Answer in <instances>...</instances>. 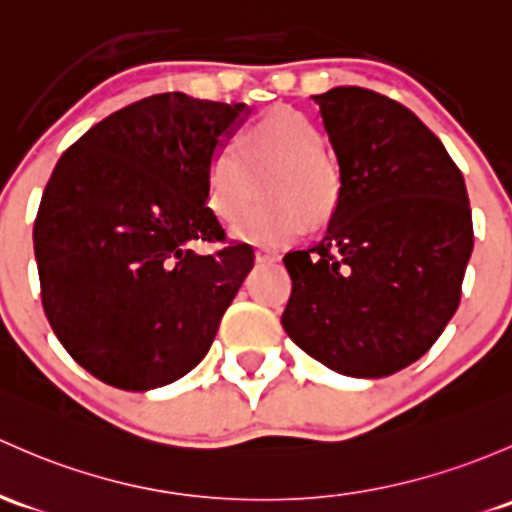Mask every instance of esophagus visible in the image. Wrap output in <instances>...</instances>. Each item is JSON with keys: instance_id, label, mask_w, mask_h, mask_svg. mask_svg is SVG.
<instances>
[{"instance_id": "34e87169", "label": "esophagus", "mask_w": 512, "mask_h": 512, "mask_svg": "<svg viewBox=\"0 0 512 512\" xmlns=\"http://www.w3.org/2000/svg\"><path fill=\"white\" fill-rule=\"evenodd\" d=\"M255 260L257 262H267V265H274V262L282 260V255H279V252H270V250H257Z\"/></svg>"}]
</instances>
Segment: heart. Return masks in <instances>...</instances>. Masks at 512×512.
<instances>
[{"label":"heart","mask_w":512,"mask_h":512,"mask_svg":"<svg viewBox=\"0 0 512 512\" xmlns=\"http://www.w3.org/2000/svg\"><path fill=\"white\" fill-rule=\"evenodd\" d=\"M324 134L292 107H272L250 122L240 142H223L206 171V198L223 223L249 210L268 179L274 204L253 212L233 228L238 240L284 245L306 233L311 220H326L341 198V171L324 152Z\"/></svg>","instance_id":"1"}]
</instances>
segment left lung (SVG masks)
<instances>
[{
  "label": "left lung",
  "mask_w": 512,
  "mask_h": 512,
  "mask_svg": "<svg viewBox=\"0 0 512 512\" xmlns=\"http://www.w3.org/2000/svg\"><path fill=\"white\" fill-rule=\"evenodd\" d=\"M341 171L326 238L284 255L294 343L351 378L422 358L461 299L469 196L444 144L400 102L365 88L314 95Z\"/></svg>",
  "instance_id": "left-lung-1"
}]
</instances>
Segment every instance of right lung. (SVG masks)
<instances>
[{"label": "right lung", "instance_id": "obj_1", "mask_svg": "<svg viewBox=\"0 0 512 512\" xmlns=\"http://www.w3.org/2000/svg\"><path fill=\"white\" fill-rule=\"evenodd\" d=\"M245 102L144 98L58 159L34 223L41 301L58 341L102 383L144 392L196 368L255 265L206 206L213 152Z\"/></svg>", "mask_w": 512, "mask_h": 512}]
</instances>
